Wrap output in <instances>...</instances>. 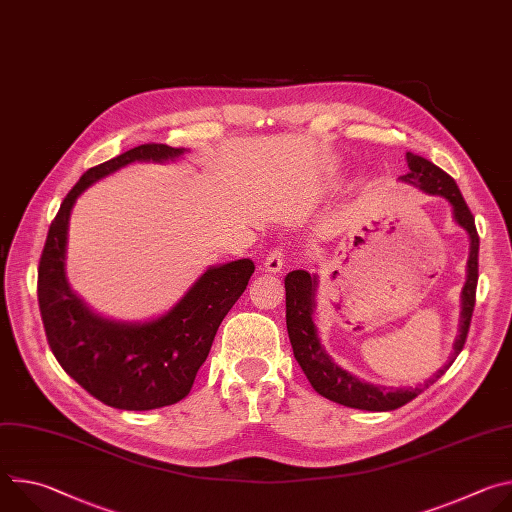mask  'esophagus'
Returning a JSON list of instances; mask_svg holds the SVG:
<instances>
[{
    "label": "esophagus",
    "mask_w": 512,
    "mask_h": 512,
    "mask_svg": "<svg viewBox=\"0 0 512 512\" xmlns=\"http://www.w3.org/2000/svg\"><path fill=\"white\" fill-rule=\"evenodd\" d=\"M285 259V251L281 249V247H275L273 251H269V255L265 257V263H263V267H265V271H269V273H279L281 269H283V261Z\"/></svg>",
    "instance_id": "obj_1"
}]
</instances>
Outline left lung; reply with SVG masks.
<instances>
[{"label":"left lung","mask_w":512,"mask_h":512,"mask_svg":"<svg viewBox=\"0 0 512 512\" xmlns=\"http://www.w3.org/2000/svg\"><path fill=\"white\" fill-rule=\"evenodd\" d=\"M407 166L409 172L403 176V180L419 186L427 194H440L450 200L454 208L456 223L464 227L470 235V259H468V279L462 291V320H460V334L454 344V352L446 367L437 371L431 379L423 381L417 387H405V389H387L377 387L371 383H362L350 373L342 371L338 364L332 362V358L326 354L324 346L318 340L316 326L312 320L314 314V291H316V277H312L304 269H296L287 273L285 277V322H287V334L291 348H294V356L300 362L302 371L306 373L312 387L326 399L336 401L346 407L354 409H367V411H393L403 407L405 403L413 401L417 395H421L427 387H431L437 379H440L456 360V356L462 352L470 320L474 314L476 304V285H478V249H480V237L474 225V216L454 182L450 174H446L442 168H437L429 160L407 152Z\"/></svg>","instance_id":"obj_1"}]
</instances>
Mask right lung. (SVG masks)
<instances>
[{"label":"right lung","mask_w":512,"mask_h":512,"mask_svg":"<svg viewBox=\"0 0 512 512\" xmlns=\"http://www.w3.org/2000/svg\"><path fill=\"white\" fill-rule=\"evenodd\" d=\"M184 154L166 143L137 148L89 168L72 186L48 229L38 265V306L60 367L101 403L148 411L184 399L206 360L223 318L247 289L253 261L210 267L162 318L145 324H115L87 310L64 277L70 210L85 188L135 160H170Z\"/></svg>","instance_id":"add662e5"}]
</instances>
